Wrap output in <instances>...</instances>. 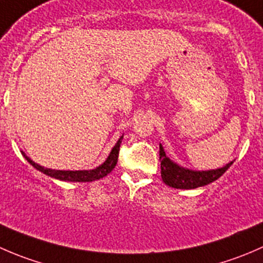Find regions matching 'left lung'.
Wrapping results in <instances>:
<instances>
[{"label":"left lung","mask_w":263,"mask_h":263,"mask_svg":"<svg viewBox=\"0 0 263 263\" xmlns=\"http://www.w3.org/2000/svg\"><path fill=\"white\" fill-rule=\"evenodd\" d=\"M159 148H160L159 155H160L161 160L160 168L163 182L169 187L177 188V190H193V188L202 187L209 183H213L219 179L233 164V161H230L222 168L213 169V171H191V169L183 168L172 161L165 155V151L161 145Z\"/></svg>","instance_id":"1"}]
</instances>
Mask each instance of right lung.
Instances as JSON below:
<instances>
[{"instance_id":"obj_1","label":"right lung","mask_w":263,"mask_h":263,"mask_svg":"<svg viewBox=\"0 0 263 263\" xmlns=\"http://www.w3.org/2000/svg\"><path fill=\"white\" fill-rule=\"evenodd\" d=\"M122 139H123V135L119 137V140L117 141L115 147L110 151L109 156L107 158V160L102 164V165L97 166L95 169H91V171H55V169H48L44 168V166L39 165L35 161L31 160L30 158L25 155L23 153L24 158L31 164L35 169H38L42 173L47 174V176L52 177V178L60 179V181H67V182H92L97 181V179L103 178L107 174H109L110 172L115 169L117 161H118V155H119V146H121Z\"/></svg>"}]
</instances>
